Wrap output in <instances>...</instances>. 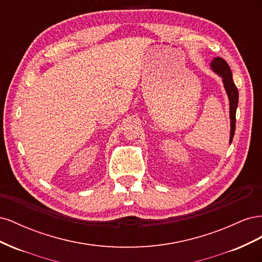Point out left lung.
<instances>
[{
    "label": "left lung",
    "instance_id": "8db88e82",
    "mask_svg": "<svg viewBox=\"0 0 262 262\" xmlns=\"http://www.w3.org/2000/svg\"><path fill=\"white\" fill-rule=\"evenodd\" d=\"M212 70L223 78V83L227 96L229 99V117H231V137H229V143H232L235 129H236V109L238 105V90L233 81L232 71L224 59L220 57L214 58L211 62Z\"/></svg>",
    "mask_w": 262,
    "mask_h": 262
}]
</instances>
